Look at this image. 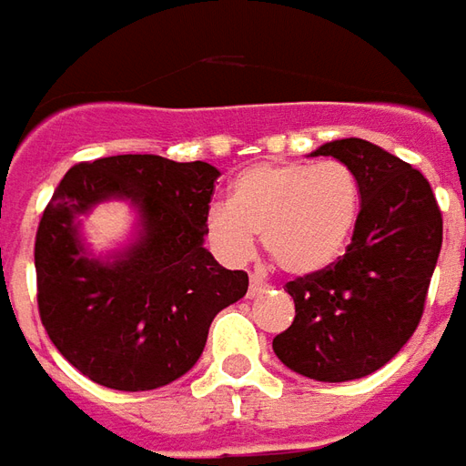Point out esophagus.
Listing matches in <instances>:
<instances>
[{
  "label": "esophagus",
  "instance_id": "obj_1",
  "mask_svg": "<svg viewBox=\"0 0 466 466\" xmlns=\"http://www.w3.org/2000/svg\"><path fill=\"white\" fill-rule=\"evenodd\" d=\"M268 289V283H266V279L263 276H258V273H253L250 276V286H248V296L250 299H256V296H260V293Z\"/></svg>",
  "mask_w": 466,
  "mask_h": 466
}]
</instances>
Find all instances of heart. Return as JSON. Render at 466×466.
I'll return each instance as SVG.
<instances>
[{
	"label": "heart",
	"mask_w": 466,
	"mask_h": 466,
	"mask_svg": "<svg viewBox=\"0 0 466 466\" xmlns=\"http://www.w3.org/2000/svg\"><path fill=\"white\" fill-rule=\"evenodd\" d=\"M359 208V180L339 160L250 165L233 177L228 206L208 210V238L223 260L246 263L260 233L280 270L309 276L344 253Z\"/></svg>",
	"instance_id": "b5f03b06"
}]
</instances>
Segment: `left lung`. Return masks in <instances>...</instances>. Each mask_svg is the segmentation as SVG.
<instances>
[{"instance_id": "1", "label": "left lung", "mask_w": 466, "mask_h": 466, "mask_svg": "<svg viewBox=\"0 0 466 466\" xmlns=\"http://www.w3.org/2000/svg\"><path fill=\"white\" fill-rule=\"evenodd\" d=\"M354 170L361 210L341 258L286 283L296 319L273 339L291 371L316 381L374 374L417 331L441 250V213L427 177L359 137L321 145Z\"/></svg>"}]
</instances>
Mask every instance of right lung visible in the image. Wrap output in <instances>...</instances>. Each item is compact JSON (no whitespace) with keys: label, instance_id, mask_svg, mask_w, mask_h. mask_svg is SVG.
Segmentation results:
<instances>
[{"label":"right lung","instance_id":"1","mask_svg":"<svg viewBox=\"0 0 466 466\" xmlns=\"http://www.w3.org/2000/svg\"><path fill=\"white\" fill-rule=\"evenodd\" d=\"M218 167L160 155H112L69 167L35 240L39 319L52 344L95 384L147 391L187 374L218 311L248 291L203 246ZM127 199L136 240L107 257L81 243V216Z\"/></svg>","mask_w":466,"mask_h":466}]
</instances>
